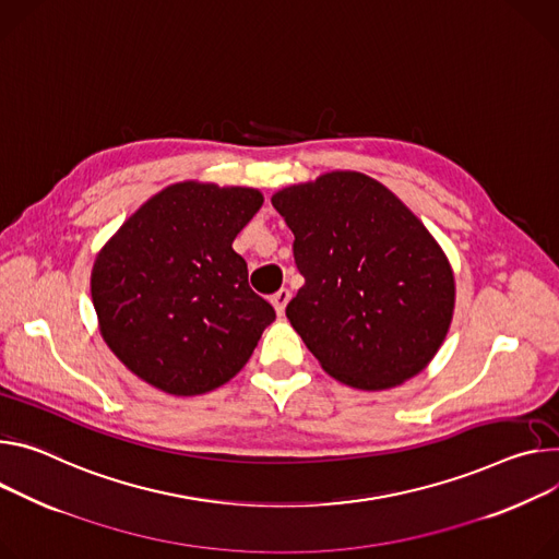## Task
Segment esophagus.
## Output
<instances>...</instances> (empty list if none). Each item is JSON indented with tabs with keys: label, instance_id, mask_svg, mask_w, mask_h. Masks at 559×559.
<instances>
[{
	"label": "esophagus",
	"instance_id": "1",
	"mask_svg": "<svg viewBox=\"0 0 559 559\" xmlns=\"http://www.w3.org/2000/svg\"><path fill=\"white\" fill-rule=\"evenodd\" d=\"M287 302H289V289L281 287L276 294H272V306H274V310H276V314H278V317H283V314H285Z\"/></svg>",
	"mask_w": 559,
	"mask_h": 559
}]
</instances>
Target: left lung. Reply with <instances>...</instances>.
Masks as SVG:
<instances>
[{
	"label": "left lung",
	"instance_id": "1",
	"mask_svg": "<svg viewBox=\"0 0 559 559\" xmlns=\"http://www.w3.org/2000/svg\"><path fill=\"white\" fill-rule=\"evenodd\" d=\"M306 278L287 319L336 381L388 390L441 347L454 276L424 223L374 178L330 171L272 195Z\"/></svg>",
	"mask_w": 559,
	"mask_h": 559
}]
</instances>
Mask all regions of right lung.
I'll return each instance as SVG.
<instances>
[{
  "label": "right lung",
  "instance_id": "right-lung-1",
  "mask_svg": "<svg viewBox=\"0 0 559 559\" xmlns=\"http://www.w3.org/2000/svg\"><path fill=\"white\" fill-rule=\"evenodd\" d=\"M263 193L176 182L151 195L99 249L91 298L99 332L142 381L205 394L240 372L276 319L234 251Z\"/></svg>",
  "mask_w": 559,
  "mask_h": 559
}]
</instances>
